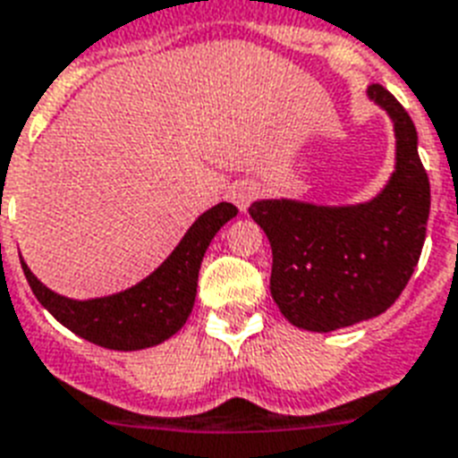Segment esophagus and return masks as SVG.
<instances>
[{"mask_svg": "<svg viewBox=\"0 0 458 458\" xmlns=\"http://www.w3.org/2000/svg\"><path fill=\"white\" fill-rule=\"evenodd\" d=\"M259 197V185L257 182H251V180H240V182H235L233 185V190H230V199L235 201V207L240 208V211H247L250 208V204Z\"/></svg>", "mask_w": 458, "mask_h": 458, "instance_id": "esophagus-1", "label": "esophagus"}]
</instances>
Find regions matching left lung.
I'll list each match as a JSON object with an SVG mask.
<instances>
[{"mask_svg": "<svg viewBox=\"0 0 458 458\" xmlns=\"http://www.w3.org/2000/svg\"><path fill=\"white\" fill-rule=\"evenodd\" d=\"M366 95L394 131V171L376 197L359 204L283 197L250 207L273 250V301L293 326L311 333H333L387 311L426 242L430 182L416 125L383 85H370Z\"/></svg>", "mask_w": 458, "mask_h": 458, "instance_id": "8db88e82", "label": "left lung"}]
</instances>
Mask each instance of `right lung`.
Instances as JSON below:
<instances>
[{
	"mask_svg": "<svg viewBox=\"0 0 458 458\" xmlns=\"http://www.w3.org/2000/svg\"><path fill=\"white\" fill-rule=\"evenodd\" d=\"M237 208L228 201L216 204L187 228L175 250L147 278L121 293L71 300L38 280L23 259L25 278L38 301L82 340L116 352L157 347L178 333L192 313L201 259L218 230L235 218Z\"/></svg>",
	"mask_w": 458,
	"mask_h": 458,
	"instance_id": "1",
	"label": "right lung"
}]
</instances>
